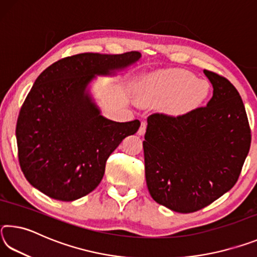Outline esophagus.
Listing matches in <instances>:
<instances>
[{
  "label": "esophagus",
  "instance_id": "obj_1",
  "mask_svg": "<svg viewBox=\"0 0 257 257\" xmlns=\"http://www.w3.org/2000/svg\"><path fill=\"white\" fill-rule=\"evenodd\" d=\"M146 122L145 121H143V122L141 123V127H139V129H138V135L139 136H143V135L145 134V132H146Z\"/></svg>",
  "mask_w": 257,
  "mask_h": 257
}]
</instances>
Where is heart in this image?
Returning a JSON list of instances; mask_svg holds the SVG:
<instances>
[{
  "label": "heart",
  "mask_w": 257,
  "mask_h": 257,
  "mask_svg": "<svg viewBox=\"0 0 257 257\" xmlns=\"http://www.w3.org/2000/svg\"><path fill=\"white\" fill-rule=\"evenodd\" d=\"M210 85L182 69H162L149 73L141 82L139 95L144 102L165 101L167 110L175 115L189 112L205 101Z\"/></svg>",
  "instance_id": "obj_1"
}]
</instances>
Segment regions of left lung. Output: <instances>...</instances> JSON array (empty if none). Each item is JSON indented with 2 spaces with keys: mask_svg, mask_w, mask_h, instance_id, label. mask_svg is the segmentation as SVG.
<instances>
[{
  "mask_svg": "<svg viewBox=\"0 0 257 257\" xmlns=\"http://www.w3.org/2000/svg\"><path fill=\"white\" fill-rule=\"evenodd\" d=\"M204 73L213 86L207 105L184 115H150L143 142L152 198L179 213L202 210L231 189L250 147L238 90L227 78Z\"/></svg>",
  "mask_w": 257,
  "mask_h": 257,
  "instance_id": "obj_1",
  "label": "left lung"
}]
</instances>
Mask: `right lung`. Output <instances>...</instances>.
<instances>
[{
  "instance_id": "obj_1",
  "label": "right lung",
  "mask_w": 257,
  "mask_h": 257,
  "mask_svg": "<svg viewBox=\"0 0 257 257\" xmlns=\"http://www.w3.org/2000/svg\"><path fill=\"white\" fill-rule=\"evenodd\" d=\"M123 54L81 53L46 68L26 97L16 136L21 171L35 188L58 201L86 196L101 182L108 156L137 133L138 120L115 122L101 115L88 85L141 59Z\"/></svg>"
}]
</instances>
